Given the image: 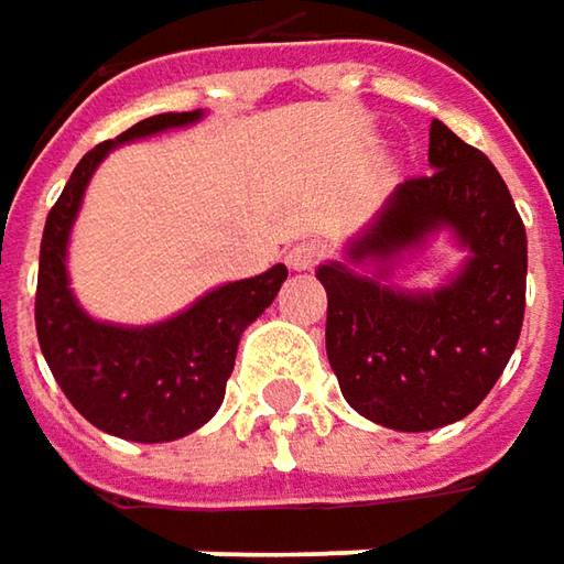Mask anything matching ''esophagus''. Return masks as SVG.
<instances>
[{
    "instance_id": "34e87169",
    "label": "esophagus",
    "mask_w": 564,
    "mask_h": 564,
    "mask_svg": "<svg viewBox=\"0 0 564 564\" xmlns=\"http://www.w3.org/2000/svg\"><path fill=\"white\" fill-rule=\"evenodd\" d=\"M319 257H323V245H319V241H314V238H307V241H297V245H292V248H289V253H285L289 267L297 272L316 267V260H319Z\"/></svg>"
}]
</instances>
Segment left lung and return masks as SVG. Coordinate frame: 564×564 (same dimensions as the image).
<instances>
[{
  "label": "left lung",
  "instance_id": "1",
  "mask_svg": "<svg viewBox=\"0 0 564 564\" xmlns=\"http://www.w3.org/2000/svg\"><path fill=\"white\" fill-rule=\"evenodd\" d=\"M423 178L399 185L316 270L326 355L360 417L423 433L467 417L502 377L524 323L528 235L496 165L443 121L430 124ZM445 234L466 250L436 290H401L391 272Z\"/></svg>",
  "mask_w": 564,
  "mask_h": 564
}]
</instances>
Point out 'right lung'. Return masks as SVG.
Returning <instances> with one entry per match:
<instances>
[{"instance_id": "obj_1", "label": "right lung", "mask_w": 564, "mask_h": 564, "mask_svg": "<svg viewBox=\"0 0 564 564\" xmlns=\"http://www.w3.org/2000/svg\"><path fill=\"white\" fill-rule=\"evenodd\" d=\"M200 119L204 109L150 116L116 141L94 147L50 209L40 241V351L65 399L97 430L128 443L182 440L219 411L238 341L289 279L285 263H275L260 275L216 285L185 311L147 326L97 319L72 292L68 241L99 163L121 143L187 128Z\"/></svg>"}]
</instances>
